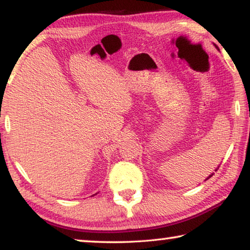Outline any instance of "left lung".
I'll use <instances>...</instances> for the list:
<instances>
[{"mask_svg": "<svg viewBox=\"0 0 250 250\" xmlns=\"http://www.w3.org/2000/svg\"><path fill=\"white\" fill-rule=\"evenodd\" d=\"M218 168H219V167H218ZM218 168H217V169H218ZM217 169H216V170H217ZM212 175H214V174H211V175H209V176H208V177H207L206 179H209V178L211 177V176H212Z\"/></svg>", "mask_w": 250, "mask_h": 250, "instance_id": "8db88e82", "label": "left lung"}]
</instances>
